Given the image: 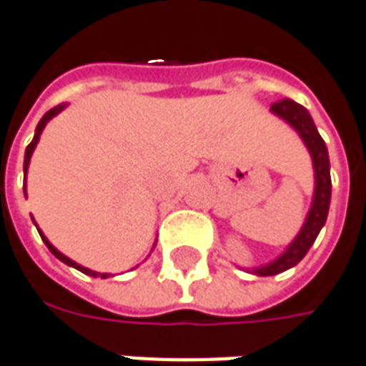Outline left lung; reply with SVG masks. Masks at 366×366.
I'll use <instances>...</instances> for the list:
<instances>
[{"label": "left lung", "instance_id": "1", "mask_svg": "<svg viewBox=\"0 0 366 366\" xmlns=\"http://www.w3.org/2000/svg\"><path fill=\"white\" fill-rule=\"evenodd\" d=\"M271 111L275 115H280L285 119L304 139V144L310 149V156L314 162V174H316V190H314V202L308 212V219L304 222L302 231L297 233L294 243L285 249L282 257H277L269 265L257 267V275H275L282 271L290 269L297 265L304 255L310 251V247L314 245L316 237L320 233V229L326 222L328 217V207H330V194H332V182H330V162H328V149L326 144L320 137V133L316 129L314 121L310 117V113L302 105H297L292 99H284L280 103H273Z\"/></svg>", "mask_w": 366, "mask_h": 366}]
</instances>
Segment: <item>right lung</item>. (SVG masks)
<instances>
[{
	"label": "right lung",
	"instance_id": "right-lung-1",
	"mask_svg": "<svg viewBox=\"0 0 366 366\" xmlns=\"http://www.w3.org/2000/svg\"><path fill=\"white\" fill-rule=\"evenodd\" d=\"M62 109H64V105H60V107L50 109V111H48V113H46L44 117H42V119H40V123H38V127H36V133H34L32 144H30V145H28V147H26V158H24V176H26V172H28V164H30V158H32L34 147H36V144H38V139H40V133H42V129H44V125H46V123H48V121L52 119V117H54V115H58V113H60V111H62ZM24 192H26V184H24ZM40 237H42V241H44V243H46V247H48V249H50V253H52V255H54V257L60 259V261H62V263H66V265H70V267H74V269L82 271V273H86V275H95V277H97V275H101V277H107V275H105V273H95V271L86 269V267H82V265H79V263H74V261H72V259H69V257H66V255H62V253H60V251H58L56 247H52V245H50V243H48V239H46L44 234L40 233Z\"/></svg>",
	"mask_w": 366,
	"mask_h": 366
}]
</instances>
